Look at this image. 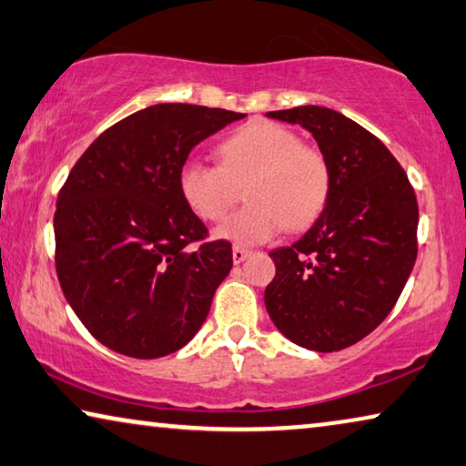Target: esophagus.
Returning a JSON list of instances; mask_svg holds the SVG:
<instances>
[{"instance_id": "obj_1", "label": "esophagus", "mask_w": 466, "mask_h": 466, "mask_svg": "<svg viewBox=\"0 0 466 466\" xmlns=\"http://www.w3.org/2000/svg\"><path fill=\"white\" fill-rule=\"evenodd\" d=\"M249 254H252V252H249V249H248V248L235 246V248H233V262H235V264H239V262H243V260H246V258H248Z\"/></svg>"}]
</instances>
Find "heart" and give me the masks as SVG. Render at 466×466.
Wrapping results in <instances>:
<instances>
[{
    "mask_svg": "<svg viewBox=\"0 0 466 466\" xmlns=\"http://www.w3.org/2000/svg\"><path fill=\"white\" fill-rule=\"evenodd\" d=\"M217 156L218 167L187 160L177 181L183 202L206 223H220L246 189L249 204L218 228L223 239L254 246L283 227L304 231L331 196L327 156L273 120H249L220 141Z\"/></svg>",
    "mask_w": 466,
    "mask_h": 466,
    "instance_id": "heart-1",
    "label": "heart"
}]
</instances>
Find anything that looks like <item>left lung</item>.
<instances>
[{
	"instance_id": "1",
	"label": "left lung",
	"mask_w": 466,
	"mask_h": 466,
	"mask_svg": "<svg viewBox=\"0 0 466 466\" xmlns=\"http://www.w3.org/2000/svg\"><path fill=\"white\" fill-rule=\"evenodd\" d=\"M267 116L312 133L331 167V196L302 239L273 249L268 317L298 346L338 352L377 329L417 260V196L373 133L323 106Z\"/></svg>"
}]
</instances>
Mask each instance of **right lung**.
Returning a JSON list of instances; mask_svg holds the SVG:
<instances>
[{
  "label": "right lung",
  "instance_id": "add662e5",
  "mask_svg": "<svg viewBox=\"0 0 466 466\" xmlns=\"http://www.w3.org/2000/svg\"><path fill=\"white\" fill-rule=\"evenodd\" d=\"M243 116L149 106L106 128L70 170L54 214L56 273L76 317L106 348L160 358L204 325L233 249L208 239L177 178L199 141Z\"/></svg>",
  "mask_w": 466,
  "mask_h": 466
}]
</instances>
